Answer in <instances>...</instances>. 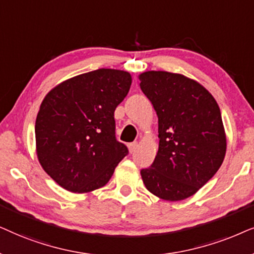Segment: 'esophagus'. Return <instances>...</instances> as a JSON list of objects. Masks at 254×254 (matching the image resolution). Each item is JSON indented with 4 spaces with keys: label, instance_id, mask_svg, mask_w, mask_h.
Here are the masks:
<instances>
[{
    "label": "esophagus",
    "instance_id": "34e87169",
    "mask_svg": "<svg viewBox=\"0 0 254 254\" xmlns=\"http://www.w3.org/2000/svg\"><path fill=\"white\" fill-rule=\"evenodd\" d=\"M127 146H129V151H130V153H133V152L136 151V148H137V146H138V144H137V143H130L129 145H127Z\"/></svg>",
    "mask_w": 254,
    "mask_h": 254
}]
</instances>
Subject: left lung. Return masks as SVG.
Listing matches in <instances>:
<instances>
[{"label": "left lung", "instance_id": "left-lung-1", "mask_svg": "<svg viewBox=\"0 0 254 254\" xmlns=\"http://www.w3.org/2000/svg\"><path fill=\"white\" fill-rule=\"evenodd\" d=\"M140 89L158 116L159 150L140 171L148 191L166 201L194 195L221 167L226 137L221 110L203 86L181 74L148 70Z\"/></svg>", "mask_w": 254, "mask_h": 254}]
</instances>
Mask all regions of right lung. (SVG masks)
<instances>
[{"label": "right lung", "mask_w": 254, "mask_h": 254, "mask_svg": "<svg viewBox=\"0 0 254 254\" xmlns=\"http://www.w3.org/2000/svg\"><path fill=\"white\" fill-rule=\"evenodd\" d=\"M131 82L130 73L101 68L64 81L43 100L35 125L37 155L66 190L103 187L129 153L115 136L114 113Z\"/></svg>", "instance_id": "add662e5"}]
</instances>
